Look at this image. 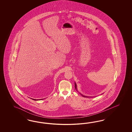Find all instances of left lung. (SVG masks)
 Masks as SVG:
<instances>
[{
	"label": "left lung",
	"mask_w": 132,
	"mask_h": 132,
	"mask_svg": "<svg viewBox=\"0 0 132 132\" xmlns=\"http://www.w3.org/2000/svg\"><path fill=\"white\" fill-rule=\"evenodd\" d=\"M75 88H76V90L78 92V90H77V86H76V82H75ZM80 94L82 95V96H83V97H91V96H85V95H82V94H81L80 93ZM103 94H104V93H103Z\"/></svg>",
	"instance_id": "left-lung-1"
}]
</instances>
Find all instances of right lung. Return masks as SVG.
Instances as JSON below:
<instances>
[{
	"label": "right lung",
	"instance_id": "right-lung-1",
	"mask_svg": "<svg viewBox=\"0 0 132 132\" xmlns=\"http://www.w3.org/2000/svg\"><path fill=\"white\" fill-rule=\"evenodd\" d=\"M31 99L33 100H35V101H38V100H43L44 99H32V98H31Z\"/></svg>",
	"mask_w": 132,
	"mask_h": 132
}]
</instances>
